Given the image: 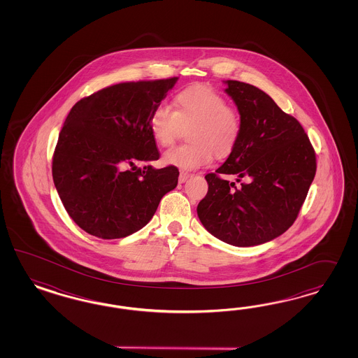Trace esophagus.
I'll return each mask as SVG.
<instances>
[{
  "label": "esophagus",
  "mask_w": 358,
  "mask_h": 358,
  "mask_svg": "<svg viewBox=\"0 0 358 358\" xmlns=\"http://www.w3.org/2000/svg\"><path fill=\"white\" fill-rule=\"evenodd\" d=\"M189 177H190V174L181 172L180 176H178V182H180V184H184L185 181H186Z\"/></svg>",
  "instance_id": "1"
}]
</instances>
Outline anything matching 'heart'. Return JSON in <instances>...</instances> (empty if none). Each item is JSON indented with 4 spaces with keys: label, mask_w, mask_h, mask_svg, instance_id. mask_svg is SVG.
I'll list each match as a JSON object with an SVG mask.
<instances>
[{
    "label": "heart",
    "mask_w": 358,
    "mask_h": 358,
    "mask_svg": "<svg viewBox=\"0 0 358 358\" xmlns=\"http://www.w3.org/2000/svg\"><path fill=\"white\" fill-rule=\"evenodd\" d=\"M241 117L227 98L210 87H187L177 93L173 108L160 103L152 110L150 129L155 141L168 147L182 129L190 141L164 153L163 163L180 171H194L211 163L214 153L226 157L241 135Z\"/></svg>",
    "instance_id": "b5f03b06"
}]
</instances>
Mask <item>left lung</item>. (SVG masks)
Masks as SVG:
<instances>
[{"label":"left lung","instance_id":"8db88e82","mask_svg":"<svg viewBox=\"0 0 358 358\" xmlns=\"http://www.w3.org/2000/svg\"><path fill=\"white\" fill-rule=\"evenodd\" d=\"M241 117V135L226 163L205 176L208 192L198 203L201 223L215 238L253 247L293 226L316 173V156L301 123L259 87L226 81ZM248 181L238 188L222 178Z\"/></svg>","mask_w":358,"mask_h":358}]
</instances>
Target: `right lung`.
Wrapping results in <instances>:
<instances>
[{"label":"right lung","mask_w":358,"mask_h":358,"mask_svg":"<svg viewBox=\"0 0 358 358\" xmlns=\"http://www.w3.org/2000/svg\"><path fill=\"white\" fill-rule=\"evenodd\" d=\"M177 80L120 83L71 108L55 148L52 177L68 215L87 234L129 236L177 186V168L135 165L160 157L150 117Z\"/></svg>","instance_id":"obj_1"}]
</instances>
